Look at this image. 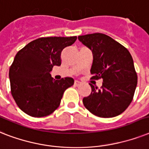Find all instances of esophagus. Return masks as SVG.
<instances>
[{"label": "esophagus", "instance_id": "1", "mask_svg": "<svg viewBox=\"0 0 149 149\" xmlns=\"http://www.w3.org/2000/svg\"><path fill=\"white\" fill-rule=\"evenodd\" d=\"M81 84V83L79 81H74V85L75 86H80Z\"/></svg>", "mask_w": 149, "mask_h": 149}]
</instances>
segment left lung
<instances>
[{
  "label": "left lung",
  "mask_w": 149,
  "mask_h": 149,
  "mask_svg": "<svg viewBox=\"0 0 149 149\" xmlns=\"http://www.w3.org/2000/svg\"><path fill=\"white\" fill-rule=\"evenodd\" d=\"M93 54L91 79H102V86L89 84L91 93L83 98L84 107L100 118L122 114L132 101L138 82L132 57L118 41L102 33L78 36Z\"/></svg>",
  "instance_id": "1"
}]
</instances>
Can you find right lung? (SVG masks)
I'll use <instances>...</instances> for the list:
<instances>
[{"instance_id": "right-lung-1", "label": "right lung", "mask_w": 149, "mask_h": 149, "mask_svg": "<svg viewBox=\"0 0 149 149\" xmlns=\"http://www.w3.org/2000/svg\"><path fill=\"white\" fill-rule=\"evenodd\" d=\"M77 37H44L28 43L17 53L9 70L10 92L19 108L34 118L51 115L63 94L74 84L72 78L55 80L51 75L60 66L61 54Z\"/></svg>"}]
</instances>
